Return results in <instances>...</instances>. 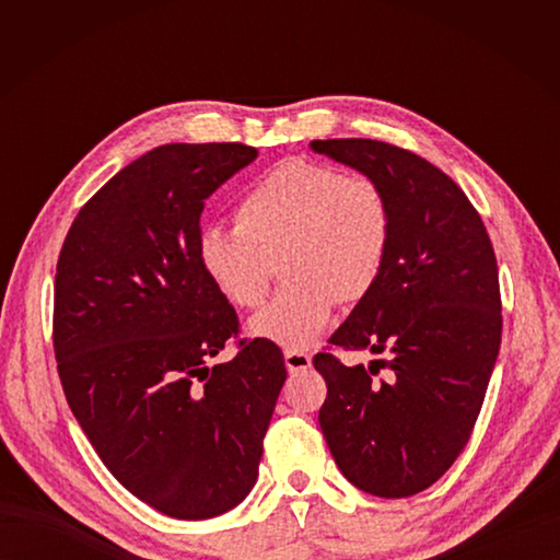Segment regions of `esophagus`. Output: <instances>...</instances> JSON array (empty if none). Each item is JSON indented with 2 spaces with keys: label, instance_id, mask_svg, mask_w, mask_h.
<instances>
[{
  "label": "esophagus",
  "instance_id": "esophagus-1",
  "mask_svg": "<svg viewBox=\"0 0 560 560\" xmlns=\"http://www.w3.org/2000/svg\"><path fill=\"white\" fill-rule=\"evenodd\" d=\"M283 361H287L289 373H303L313 365V355L301 349H287L283 351Z\"/></svg>",
  "mask_w": 560,
  "mask_h": 560
}]
</instances>
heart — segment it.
Returning a JSON list of instances; mask_svg holds the SVG:
<instances>
[{
    "mask_svg": "<svg viewBox=\"0 0 560 560\" xmlns=\"http://www.w3.org/2000/svg\"><path fill=\"white\" fill-rule=\"evenodd\" d=\"M389 197L371 175L287 159L249 185L235 205V229L199 233V265L225 301L257 307L281 261L287 287L249 329L283 347H307L337 303L365 301L383 277L392 245Z\"/></svg>",
    "mask_w": 560,
    "mask_h": 560,
    "instance_id": "obj_1",
    "label": "heart"
}]
</instances>
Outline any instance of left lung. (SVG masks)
I'll return each mask as SVG.
<instances>
[{
  "label": "left lung",
  "mask_w": 560,
  "mask_h": 560,
  "mask_svg": "<svg viewBox=\"0 0 560 560\" xmlns=\"http://www.w3.org/2000/svg\"><path fill=\"white\" fill-rule=\"evenodd\" d=\"M311 147L383 185L395 219L377 287L313 359L327 383L319 428L355 489L407 498L443 477L479 419L503 331L495 253L479 211L433 163L375 139ZM335 348L386 359L365 372ZM380 366L387 384L372 380Z\"/></svg>",
  "instance_id": "8db88e82"
}]
</instances>
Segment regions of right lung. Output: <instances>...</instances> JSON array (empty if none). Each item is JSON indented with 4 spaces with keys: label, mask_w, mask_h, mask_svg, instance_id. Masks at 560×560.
Returning a JSON list of instances; mask_svg holds the SVG:
<instances>
[{
    "label": "right lung",
    "mask_w": 560,
    "mask_h": 560,
    "mask_svg": "<svg viewBox=\"0 0 560 560\" xmlns=\"http://www.w3.org/2000/svg\"><path fill=\"white\" fill-rule=\"evenodd\" d=\"M257 159L241 141L163 144L77 213L55 273L65 397L105 467L159 513L209 520L253 491L287 380L269 339H243L199 265L205 199ZM229 340L236 359L208 368Z\"/></svg>",
    "instance_id": "right-lung-1"
}]
</instances>
